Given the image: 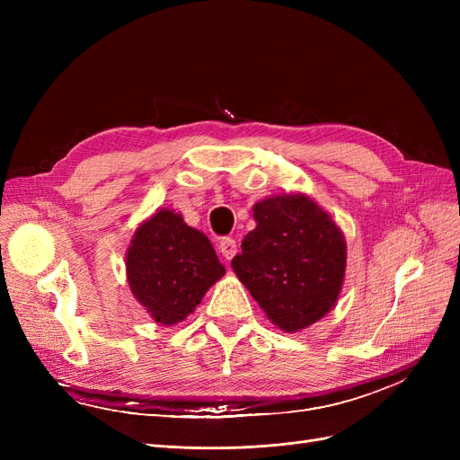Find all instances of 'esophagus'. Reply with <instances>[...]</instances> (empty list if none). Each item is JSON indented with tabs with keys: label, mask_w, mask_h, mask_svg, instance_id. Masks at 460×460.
Masks as SVG:
<instances>
[{
	"label": "esophagus",
	"mask_w": 460,
	"mask_h": 460,
	"mask_svg": "<svg viewBox=\"0 0 460 460\" xmlns=\"http://www.w3.org/2000/svg\"><path fill=\"white\" fill-rule=\"evenodd\" d=\"M218 249H220L222 257L230 261V259H234L235 252H238V245H235V240H232V238H222L218 243Z\"/></svg>",
	"instance_id": "esophagus-1"
}]
</instances>
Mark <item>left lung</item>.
Here are the masks:
<instances>
[{"instance_id": "1", "label": "left lung", "mask_w": 460, "mask_h": 460, "mask_svg": "<svg viewBox=\"0 0 460 460\" xmlns=\"http://www.w3.org/2000/svg\"><path fill=\"white\" fill-rule=\"evenodd\" d=\"M255 230L232 269L284 332L326 316L343 286L347 245L336 222L305 193L267 198L253 207Z\"/></svg>"}]
</instances>
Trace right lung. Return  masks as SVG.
<instances>
[{
  "label": "right lung",
  "mask_w": 460,
  "mask_h": 460,
  "mask_svg": "<svg viewBox=\"0 0 460 460\" xmlns=\"http://www.w3.org/2000/svg\"><path fill=\"white\" fill-rule=\"evenodd\" d=\"M225 272L207 235L171 208H159L137 226L127 253L132 294L163 326L182 323L196 311Z\"/></svg>",
  "instance_id": "add662e5"
}]
</instances>
